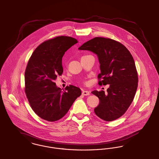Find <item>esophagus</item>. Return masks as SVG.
Returning a JSON list of instances; mask_svg holds the SVG:
<instances>
[{
	"instance_id": "obj_1",
	"label": "esophagus",
	"mask_w": 159,
	"mask_h": 159,
	"mask_svg": "<svg viewBox=\"0 0 159 159\" xmlns=\"http://www.w3.org/2000/svg\"><path fill=\"white\" fill-rule=\"evenodd\" d=\"M90 93V91H87V90H84L82 92V94L84 96L89 95Z\"/></svg>"
}]
</instances>
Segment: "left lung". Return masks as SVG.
Instances as JSON below:
<instances>
[{"label": "left lung", "mask_w": 159, "mask_h": 159, "mask_svg": "<svg viewBox=\"0 0 159 159\" xmlns=\"http://www.w3.org/2000/svg\"><path fill=\"white\" fill-rule=\"evenodd\" d=\"M78 49L96 54L101 70L98 84H109L106 94L103 90L92 92L99 99L94 109L96 115L106 121L122 116L133 102L138 88V72L131 54L120 43L104 37H95Z\"/></svg>", "instance_id": "obj_1"}]
</instances>
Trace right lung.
<instances>
[{
  "mask_svg": "<svg viewBox=\"0 0 159 159\" xmlns=\"http://www.w3.org/2000/svg\"><path fill=\"white\" fill-rule=\"evenodd\" d=\"M78 41L71 37L59 36L40 44L33 52L25 73V91L33 111L43 119L57 121L67 113L81 89L70 85L66 91L54 83L63 72L62 58Z\"/></svg>",
  "mask_w": 159,
  "mask_h": 159,
  "instance_id": "obj_1",
  "label": "right lung"
}]
</instances>
